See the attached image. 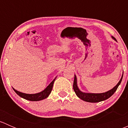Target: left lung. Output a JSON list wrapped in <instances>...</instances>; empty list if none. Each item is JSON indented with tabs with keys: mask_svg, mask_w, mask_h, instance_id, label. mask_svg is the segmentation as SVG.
I'll return each mask as SVG.
<instances>
[{
	"mask_svg": "<svg viewBox=\"0 0 128 128\" xmlns=\"http://www.w3.org/2000/svg\"><path fill=\"white\" fill-rule=\"evenodd\" d=\"M114 40L116 39L113 37H112ZM122 76L121 77V79L119 81L118 84H117L116 86L114 87H113L112 90H109V91L106 92L104 93H102V94H91V93H84L82 92H81L79 90L77 87V78H76V76H74V84H73V89L74 90L75 93L77 95V96L78 98H80V99H82V100L85 102H90V103H97L100 102L104 101V100H106L108 98L110 97L111 96L113 95L114 92H116V90L118 88V86H120V84H121V80H122Z\"/></svg>",
	"mask_w": 128,
	"mask_h": 128,
	"instance_id": "8db88e82",
	"label": "left lung"
}]
</instances>
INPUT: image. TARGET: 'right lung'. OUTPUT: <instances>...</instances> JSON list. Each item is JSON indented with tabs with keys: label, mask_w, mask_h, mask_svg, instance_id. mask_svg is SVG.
I'll return each mask as SVG.
<instances>
[{
	"label": "right lung",
	"mask_w": 128,
	"mask_h": 128,
	"mask_svg": "<svg viewBox=\"0 0 128 128\" xmlns=\"http://www.w3.org/2000/svg\"><path fill=\"white\" fill-rule=\"evenodd\" d=\"M56 78V77L50 83V84L43 91L38 93V94H24V93L20 92L17 91V90H16L14 88L13 89H14V90L16 92L17 95H18L20 97L26 99L27 100H30V101H40V100H42L43 99L46 98L49 96V95L51 94V91H52V87H53V84Z\"/></svg>",
	"instance_id": "obj_1"
}]
</instances>
